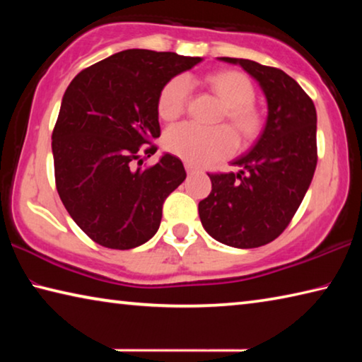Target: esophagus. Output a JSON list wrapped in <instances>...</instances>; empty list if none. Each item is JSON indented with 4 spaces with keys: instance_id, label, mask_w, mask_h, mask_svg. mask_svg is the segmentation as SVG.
Here are the masks:
<instances>
[{
    "instance_id": "esophagus-1",
    "label": "esophagus",
    "mask_w": 362,
    "mask_h": 362,
    "mask_svg": "<svg viewBox=\"0 0 362 362\" xmlns=\"http://www.w3.org/2000/svg\"><path fill=\"white\" fill-rule=\"evenodd\" d=\"M185 169H187V173H188V174H194V173H198V168H196L194 164H192V163H185Z\"/></svg>"
}]
</instances>
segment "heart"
<instances>
[{
	"instance_id": "b5f03b06",
	"label": "heart",
	"mask_w": 362,
	"mask_h": 362,
	"mask_svg": "<svg viewBox=\"0 0 362 362\" xmlns=\"http://www.w3.org/2000/svg\"><path fill=\"white\" fill-rule=\"evenodd\" d=\"M207 84L226 103L225 118L244 137H254L262 127L260 112L254 105L255 89L240 71H220L207 76ZM192 83L187 76H175L163 86L158 95V113L173 121L185 112ZM164 146L169 153L192 164H211L231 156L238 148V137L228 126L206 129L193 122H180L164 134Z\"/></svg>"
}]
</instances>
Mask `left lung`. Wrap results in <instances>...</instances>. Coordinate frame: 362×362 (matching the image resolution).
<instances>
[{
	"mask_svg": "<svg viewBox=\"0 0 362 362\" xmlns=\"http://www.w3.org/2000/svg\"><path fill=\"white\" fill-rule=\"evenodd\" d=\"M238 64L259 81L268 102L265 129L252 150L233 161L241 170L207 174L212 192L199 201L204 230L231 247L252 249L286 230L313 179L317 163L316 108L283 70L247 59Z\"/></svg>",
	"mask_w": 362,
	"mask_h": 362,
	"instance_id": "left-lung-1",
	"label": "left lung"
}]
</instances>
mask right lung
<instances>
[{
	"mask_svg": "<svg viewBox=\"0 0 362 362\" xmlns=\"http://www.w3.org/2000/svg\"><path fill=\"white\" fill-rule=\"evenodd\" d=\"M201 60L127 49L79 71L66 88L52 131L56 187L94 243L126 250L155 236L164 201L187 177L169 153L142 168L161 134L158 95Z\"/></svg>",
	"mask_w": 362,
	"mask_h": 362,
	"instance_id": "add662e5",
	"label": "right lung"
}]
</instances>
